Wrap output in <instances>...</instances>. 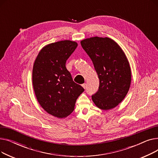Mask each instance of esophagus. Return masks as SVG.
Segmentation results:
<instances>
[{"instance_id":"1","label":"esophagus","mask_w":158,"mask_h":158,"mask_svg":"<svg viewBox=\"0 0 158 158\" xmlns=\"http://www.w3.org/2000/svg\"><path fill=\"white\" fill-rule=\"evenodd\" d=\"M81 86H82V87H83V88H84L85 89V88H86V84H85V83H84V84H82V85Z\"/></svg>"}]
</instances>
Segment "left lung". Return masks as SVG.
I'll return each mask as SVG.
<instances>
[{
    "label": "left lung",
    "mask_w": 158,
    "mask_h": 158,
    "mask_svg": "<svg viewBox=\"0 0 158 158\" xmlns=\"http://www.w3.org/2000/svg\"><path fill=\"white\" fill-rule=\"evenodd\" d=\"M81 44L99 79L98 89L92 96L94 102L104 110L114 108L125 98L131 85V71L125 54L109 38H87Z\"/></svg>",
    "instance_id": "obj_1"
}]
</instances>
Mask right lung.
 Returning a JSON list of instances; mask_svg holds the SVG:
<instances>
[{
	"label": "right lung",
	"mask_w": 158,
	"mask_h": 158,
	"mask_svg": "<svg viewBox=\"0 0 158 158\" xmlns=\"http://www.w3.org/2000/svg\"><path fill=\"white\" fill-rule=\"evenodd\" d=\"M77 47L70 40L46 45L39 52L32 69V85L40 106L49 114L64 118L74 110L85 89L76 83L66 61Z\"/></svg>",
	"instance_id": "add662e5"
}]
</instances>
